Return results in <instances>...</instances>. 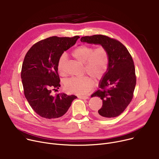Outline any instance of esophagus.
<instances>
[{
	"instance_id": "esophagus-1",
	"label": "esophagus",
	"mask_w": 159,
	"mask_h": 159,
	"mask_svg": "<svg viewBox=\"0 0 159 159\" xmlns=\"http://www.w3.org/2000/svg\"><path fill=\"white\" fill-rule=\"evenodd\" d=\"M78 98L85 100V99H88V96H79Z\"/></svg>"
}]
</instances>
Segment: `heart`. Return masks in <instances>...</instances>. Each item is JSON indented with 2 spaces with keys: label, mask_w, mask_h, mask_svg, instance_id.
I'll return each instance as SVG.
<instances>
[{
  "label": "heart",
  "mask_w": 159,
  "mask_h": 159,
  "mask_svg": "<svg viewBox=\"0 0 159 159\" xmlns=\"http://www.w3.org/2000/svg\"><path fill=\"white\" fill-rule=\"evenodd\" d=\"M72 56L79 62L84 64V72L95 80L101 79L109 67V53L102 46L95 49L92 46L81 45L73 50ZM65 64L66 57L62 55L57 64V70L62 77L67 75ZM93 83V80L88 76L71 78L66 81L65 89L69 93L83 95L89 92Z\"/></svg>",
  "instance_id": "1"
}]
</instances>
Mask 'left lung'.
Returning a JSON list of instances; mask_svg holds the SVG:
<instances>
[{
    "mask_svg": "<svg viewBox=\"0 0 159 159\" xmlns=\"http://www.w3.org/2000/svg\"><path fill=\"white\" fill-rule=\"evenodd\" d=\"M82 43L101 44L109 53V67L102 80L100 89L91 95L102 100V106L95 113L98 118H113L120 115L133 97L136 85L135 65L127 48L119 40L102 35L85 36Z\"/></svg>",
    "mask_w": 159,
    "mask_h": 159,
    "instance_id": "obj_1",
    "label": "left lung"
}]
</instances>
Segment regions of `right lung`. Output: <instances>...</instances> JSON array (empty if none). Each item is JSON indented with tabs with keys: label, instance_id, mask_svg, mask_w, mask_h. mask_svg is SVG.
<instances>
[{
	"label": "right lung",
	"instance_id": "right-lung-1",
	"mask_svg": "<svg viewBox=\"0 0 159 159\" xmlns=\"http://www.w3.org/2000/svg\"><path fill=\"white\" fill-rule=\"evenodd\" d=\"M80 38L51 37L39 41L28 50L22 63L21 79L25 97L41 117L54 119L63 116L75 95H52L61 86L57 64L64 51Z\"/></svg>",
	"mask_w": 159,
	"mask_h": 159
}]
</instances>
